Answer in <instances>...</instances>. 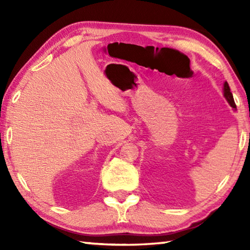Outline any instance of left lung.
Returning <instances> with one entry per match:
<instances>
[{
	"mask_svg": "<svg viewBox=\"0 0 250 250\" xmlns=\"http://www.w3.org/2000/svg\"><path fill=\"white\" fill-rule=\"evenodd\" d=\"M223 92H224V97H225L226 100L228 101V104H230V107L236 109L235 101H234V98H232V94L230 92V88H229V86H228V83H227V82L224 83Z\"/></svg>",
	"mask_w": 250,
	"mask_h": 250,
	"instance_id": "8db88e82",
	"label": "left lung"
}]
</instances>
